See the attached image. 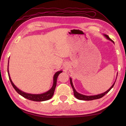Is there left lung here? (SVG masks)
Wrapping results in <instances>:
<instances>
[{"label": "left lung", "mask_w": 126, "mask_h": 126, "mask_svg": "<svg viewBox=\"0 0 126 126\" xmlns=\"http://www.w3.org/2000/svg\"><path fill=\"white\" fill-rule=\"evenodd\" d=\"M103 35L104 37H105L108 40H109V41H110L111 42H113V43H114V41H112V40L110 38H109V37L108 35H107V34H103ZM117 75H116V79H117ZM116 80H115V82L113 83V84L111 85V87L109 88V89H108L105 92L100 94L95 95H89V96H88V95H83V94H80V93H79L77 92L76 89H75V88H74V86L73 83V81H72V79L71 78V77H70V84H71L72 88H73L74 96H75V97L76 98L79 99V100H84V101H91V100H96V99H98V98H100L101 97H102L103 96H104L106 94H107L109 92V91H110L111 89V88L114 87V85L115 84V82H116Z\"/></svg>", "instance_id": "obj_1"}]
</instances>
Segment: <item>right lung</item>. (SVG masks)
I'll return each instance as SVG.
<instances>
[{
	"instance_id": "1",
	"label": "right lung",
	"mask_w": 126,
	"mask_h": 126,
	"mask_svg": "<svg viewBox=\"0 0 126 126\" xmlns=\"http://www.w3.org/2000/svg\"><path fill=\"white\" fill-rule=\"evenodd\" d=\"M9 62H8V66H7V72L8 75H9V79L10 80V82L11 83L13 87L14 88V89L16 90L19 94L22 96L24 98H26L31 101H37V102H41V101H44L49 100V99L51 98V97L53 95V93H54L55 88L56 87V84H57V79L60 74L62 73V70L58 71L56 72L55 74L53 77V84L52 87L50 89L47 91V92H45L42 94H30L25 93L23 91L21 90L20 89H19L16 86L15 84L13 83L9 74Z\"/></svg>"
}]
</instances>
